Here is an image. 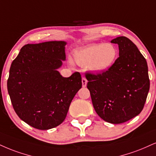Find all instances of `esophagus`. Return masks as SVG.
Listing matches in <instances>:
<instances>
[{
	"label": "esophagus",
	"instance_id": "esophagus-1",
	"mask_svg": "<svg viewBox=\"0 0 156 156\" xmlns=\"http://www.w3.org/2000/svg\"><path fill=\"white\" fill-rule=\"evenodd\" d=\"M86 84H87V80H86V78H82V86L83 87H86Z\"/></svg>",
	"mask_w": 156,
	"mask_h": 156
}]
</instances>
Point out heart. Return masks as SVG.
<instances>
[{
    "label": "heart",
    "mask_w": 156,
    "mask_h": 156,
    "mask_svg": "<svg viewBox=\"0 0 156 156\" xmlns=\"http://www.w3.org/2000/svg\"><path fill=\"white\" fill-rule=\"evenodd\" d=\"M118 56V49L112 44L99 43L88 45L76 49L74 59L80 66H88L94 73L105 72L113 65ZM69 63L73 64V60L69 58Z\"/></svg>",
    "instance_id": "heart-1"
}]
</instances>
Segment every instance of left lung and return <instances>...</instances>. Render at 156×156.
Listing matches in <instances>:
<instances>
[{
    "instance_id": "left-lung-1",
    "label": "left lung",
    "mask_w": 156,
    "mask_h": 156,
    "mask_svg": "<svg viewBox=\"0 0 156 156\" xmlns=\"http://www.w3.org/2000/svg\"><path fill=\"white\" fill-rule=\"evenodd\" d=\"M117 44L119 57L108 70L86 73L87 88L95 111L108 123L118 124L141 112L150 89L146 59L132 41L124 36L111 41Z\"/></svg>"
}]
</instances>
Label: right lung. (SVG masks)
I'll use <instances>...</instances> for the list:
<instances>
[{
  "label": "right lung",
  "instance_id": "right-lung-1",
  "mask_svg": "<svg viewBox=\"0 0 156 156\" xmlns=\"http://www.w3.org/2000/svg\"><path fill=\"white\" fill-rule=\"evenodd\" d=\"M66 44L62 41L26 44L11 65L7 89L13 108L35 129L61 124L82 86L78 72L64 78L57 70L66 59Z\"/></svg>",
  "mask_w": 156,
  "mask_h": 156
}]
</instances>
